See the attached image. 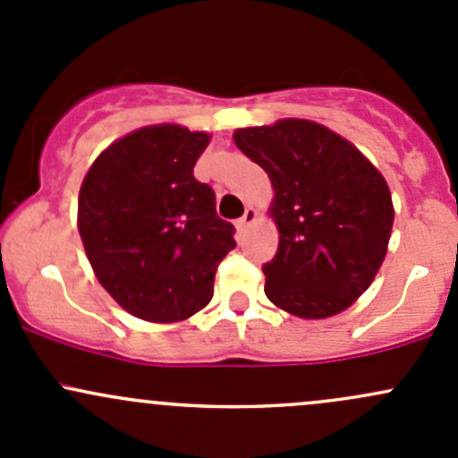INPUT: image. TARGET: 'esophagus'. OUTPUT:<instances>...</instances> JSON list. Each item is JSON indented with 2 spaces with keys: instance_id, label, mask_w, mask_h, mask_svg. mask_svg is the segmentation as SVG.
Here are the masks:
<instances>
[{
  "instance_id": "34e87169",
  "label": "esophagus",
  "mask_w": 458,
  "mask_h": 458,
  "mask_svg": "<svg viewBox=\"0 0 458 458\" xmlns=\"http://www.w3.org/2000/svg\"><path fill=\"white\" fill-rule=\"evenodd\" d=\"M255 219H257V210H255V208H246L243 216L237 221V230H239V233H246V230L250 228V224H255Z\"/></svg>"
}]
</instances>
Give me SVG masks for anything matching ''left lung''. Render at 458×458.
<instances>
[{"mask_svg":"<svg viewBox=\"0 0 458 458\" xmlns=\"http://www.w3.org/2000/svg\"><path fill=\"white\" fill-rule=\"evenodd\" d=\"M234 143L267 173L279 248L263 266L266 297L301 318L348 310L374 281L394 206L383 174L354 143L310 119L237 128Z\"/></svg>","mask_w":458,"mask_h":458,"instance_id":"8db88e82","label":"left lung"}]
</instances>
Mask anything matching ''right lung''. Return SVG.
<instances>
[{"label": "right lung", "mask_w": 458, "mask_h": 458, "mask_svg": "<svg viewBox=\"0 0 458 458\" xmlns=\"http://www.w3.org/2000/svg\"><path fill=\"white\" fill-rule=\"evenodd\" d=\"M210 135L155 123L113 141L88 168L77 228L92 272L132 317L174 323L210 303L237 246L215 192L192 174Z\"/></svg>", "instance_id": "1"}]
</instances>
